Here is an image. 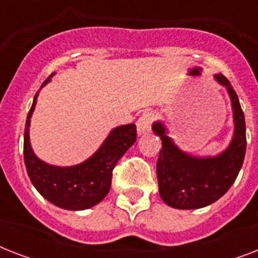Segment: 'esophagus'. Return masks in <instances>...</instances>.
Here are the masks:
<instances>
[{"label": "esophagus", "instance_id": "1", "mask_svg": "<svg viewBox=\"0 0 258 258\" xmlns=\"http://www.w3.org/2000/svg\"><path fill=\"white\" fill-rule=\"evenodd\" d=\"M153 121H154V115L151 112H145L143 115H141V117H139L137 121L138 134H139V135H143V134L149 133L150 130H151Z\"/></svg>", "mask_w": 258, "mask_h": 258}]
</instances>
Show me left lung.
Segmentation results:
<instances>
[{
    "label": "left lung",
    "instance_id": "obj_1",
    "mask_svg": "<svg viewBox=\"0 0 258 258\" xmlns=\"http://www.w3.org/2000/svg\"><path fill=\"white\" fill-rule=\"evenodd\" d=\"M214 78L228 89L234 120L233 139L224 153L217 157H192L172 142L162 121L153 124V131L162 141L157 162L159 194L171 208L187 210L212 205L230 188L244 163L246 127L240 100L224 75H214Z\"/></svg>",
    "mask_w": 258,
    "mask_h": 258
}]
</instances>
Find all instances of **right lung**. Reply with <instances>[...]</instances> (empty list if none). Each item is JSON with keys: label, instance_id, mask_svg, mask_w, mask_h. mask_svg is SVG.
Wrapping results in <instances>:
<instances>
[{"label": "right lung", "instance_id": "1", "mask_svg": "<svg viewBox=\"0 0 258 258\" xmlns=\"http://www.w3.org/2000/svg\"><path fill=\"white\" fill-rule=\"evenodd\" d=\"M50 78L41 87L49 83ZM37 96L38 92L34 95L26 117L24 134V159L28 175L36 190L50 204L67 210L92 208L108 194L113 167L137 141V127L131 123L113 128L96 153L83 163L70 167L48 165L36 157L29 141L30 117Z\"/></svg>", "mask_w": 258, "mask_h": 258}]
</instances>
